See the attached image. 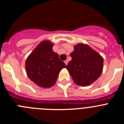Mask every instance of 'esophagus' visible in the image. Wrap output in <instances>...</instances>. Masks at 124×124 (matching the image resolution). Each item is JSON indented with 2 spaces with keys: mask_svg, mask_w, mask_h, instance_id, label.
<instances>
[{
  "mask_svg": "<svg viewBox=\"0 0 124 124\" xmlns=\"http://www.w3.org/2000/svg\"><path fill=\"white\" fill-rule=\"evenodd\" d=\"M64 63H65V64H66V65H67V64H68V61L67 60H65V61H64Z\"/></svg>",
  "mask_w": 124,
  "mask_h": 124,
  "instance_id": "esophagus-1",
  "label": "esophagus"
}]
</instances>
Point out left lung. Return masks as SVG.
<instances>
[{
  "label": "left lung",
  "mask_w": 124,
  "mask_h": 124,
  "mask_svg": "<svg viewBox=\"0 0 124 124\" xmlns=\"http://www.w3.org/2000/svg\"><path fill=\"white\" fill-rule=\"evenodd\" d=\"M70 56L72 60L66 69L74 83L81 86H88L100 77L102 71L103 58L87 45L78 44Z\"/></svg>",
  "instance_id": "obj_1"
}]
</instances>
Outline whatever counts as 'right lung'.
Wrapping results in <instances>:
<instances>
[{
    "label": "right lung",
    "mask_w": 124,
    "mask_h": 124,
    "mask_svg": "<svg viewBox=\"0 0 124 124\" xmlns=\"http://www.w3.org/2000/svg\"><path fill=\"white\" fill-rule=\"evenodd\" d=\"M53 44L43 41L38 45L26 60L28 78L38 86L50 87L55 84L60 71L66 68L58 54L53 52Z\"/></svg>",
    "instance_id": "obj_1"
}]
</instances>
